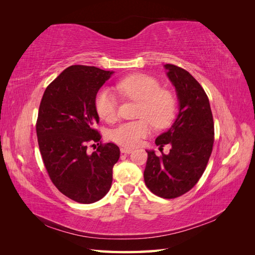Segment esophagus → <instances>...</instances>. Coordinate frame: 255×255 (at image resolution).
Masks as SVG:
<instances>
[{
    "label": "esophagus",
    "instance_id": "obj_1",
    "mask_svg": "<svg viewBox=\"0 0 255 255\" xmlns=\"http://www.w3.org/2000/svg\"><path fill=\"white\" fill-rule=\"evenodd\" d=\"M121 153H125V154H130L134 150L133 149H128V148H120Z\"/></svg>",
    "mask_w": 255,
    "mask_h": 255
}]
</instances>
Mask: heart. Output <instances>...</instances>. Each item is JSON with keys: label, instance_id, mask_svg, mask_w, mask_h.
<instances>
[{"label": "heart", "instance_id": "1", "mask_svg": "<svg viewBox=\"0 0 255 255\" xmlns=\"http://www.w3.org/2000/svg\"><path fill=\"white\" fill-rule=\"evenodd\" d=\"M118 90L126 97L139 101L136 121L123 122L113 128L111 139L123 146L137 145L142 138L149 135L151 122L156 128H164L172 122L175 114V100L171 92L160 89L159 83L146 74H133L121 80ZM95 107L99 117L106 122L117 118V99L109 88L98 91L95 98Z\"/></svg>", "mask_w": 255, "mask_h": 255}]
</instances>
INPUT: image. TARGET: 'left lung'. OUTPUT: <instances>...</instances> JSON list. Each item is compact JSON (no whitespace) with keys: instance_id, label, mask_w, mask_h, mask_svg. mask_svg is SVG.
Here are the masks:
<instances>
[{"instance_id":"left-lung-1","label":"left lung","mask_w":255,"mask_h":255,"mask_svg":"<svg viewBox=\"0 0 255 255\" xmlns=\"http://www.w3.org/2000/svg\"><path fill=\"white\" fill-rule=\"evenodd\" d=\"M175 87L179 113L171 128L156 139L159 148L171 144L168 154L146 150L144 183L154 195L173 199L190 190L202 176L214 144V120L208 98L197 80L184 69L166 64Z\"/></svg>"}]
</instances>
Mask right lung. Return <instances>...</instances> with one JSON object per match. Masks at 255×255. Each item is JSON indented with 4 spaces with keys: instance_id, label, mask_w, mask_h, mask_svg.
<instances>
[{
    "instance_id": "right-lung-1",
    "label": "right lung",
    "mask_w": 255,
    "mask_h": 255,
    "mask_svg": "<svg viewBox=\"0 0 255 255\" xmlns=\"http://www.w3.org/2000/svg\"><path fill=\"white\" fill-rule=\"evenodd\" d=\"M113 73L92 66L68 67L45 89L38 113V144L50 179L61 194L83 204L110 191L120 157L113 142L87 152L88 142L101 139L95 129L100 121L95 98Z\"/></svg>"
}]
</instances>
